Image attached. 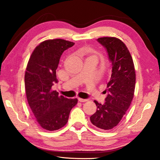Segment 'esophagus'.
<instances>
[{"instance_id":"1","label":"esophagus","mask_w":160,"mask_h":160,"mask_svg":"<svg viewBox=\"0 0 160 160\" xmlns=\"http://www.w3.org/2000/svg\"><path fill=\"white\" fill-rule=\"evenodd\" d=\"M78 101L80 102H85L88 101V99H82V98H78Z\"/></svg>"}]
</instances>
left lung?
Wrapping results in <instances>:
<instances>
[{
    "label": "left lung",
    "instance_id": "obj_1",
    "mask_svg": "<svg viewBox=\"0 0 160 160\" xmlns=\"http://www.w3.org/2000/svg\"><path fill=\"white\" fill-rule=\"evenodd\" d=\"M104 47L112 65V75L107 82V96L104 104L94 100L97 112L90 116L92 123L97 128L110 130L114 128L125 115L133 98L135 72L133 61L128 48L115 37L97 39Z\"/></svg>",
    "mask_w": 160,
    "mask_h": 160
}]
</instances>
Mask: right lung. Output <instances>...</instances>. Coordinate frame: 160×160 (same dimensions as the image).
<instances>
[{
	"instance_id": "right-lung-1",
	"label": "right lung",
	"mask_w": 160,
	"mask_h": 160,
	"mask_svg": "<svg viewBox=\"0 0 160 160\" xmlns=\"http://www.w3.org/2000/svg\"><path fill=\"white\" fill-rule=\"evenodd\" d=\"M73 42L61 39L47 40L35 48L28 61L25 85L28 104L37 123L47 131H56L68 122L77 99L59 96L52 87L56 78L61 56Z\"/></svg>"
}]
</instances>
